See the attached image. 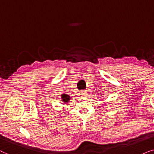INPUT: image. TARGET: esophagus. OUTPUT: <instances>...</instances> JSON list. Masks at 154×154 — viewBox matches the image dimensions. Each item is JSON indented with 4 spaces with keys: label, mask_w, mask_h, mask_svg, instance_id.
I'll list each match as a JSON object with an SVG mask.
<instances>
[{
    "label": "esophagus",
    "mask_w": 154,
    "mask_h": 154,
    "mask_svg": "<svg viewBox=\"0 0 154 154\" xmlns=\"http://www.w3.org/2000/svg\"><path fill=\"white\" fill-rule=\"evenodd\" d=\"M79 95L81 96V97H85L87 95V93L86 92V91H84V90H82V91H79Z\"/></svg>",
    "instance_id": "obj_1"
}]
</instances>
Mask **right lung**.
I'll use <instances>...</instances> for the list:
<instances>
[{
	"label": "right lung",
	"mask_w": 154,
	"mask_h": 154,
	"mask_svg": "<svg viewBox=\"0 0 154 154\" xmlns=\"http://www.w3.org/2000/svg\"><path fill=\"white\" fill-rule=\"evenodd\" d=\"M61 98H62V101L64 102V103H67V102L69 101V99H70V97L65 94H62V95H61Z\"/></svg>",
	"instance_id": "obj_1"
}]
</instances>
